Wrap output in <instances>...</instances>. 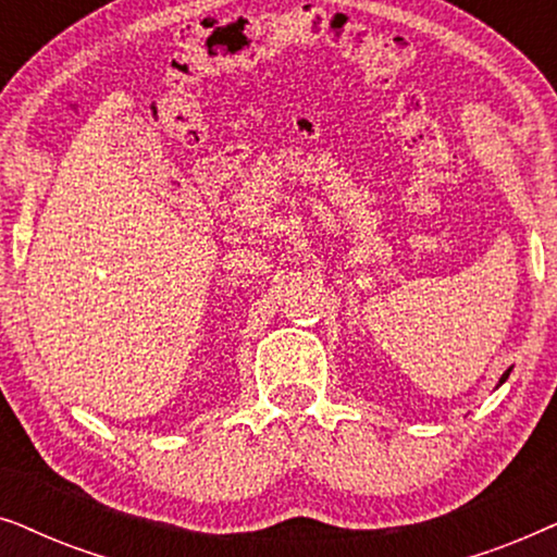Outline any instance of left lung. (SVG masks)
Returning <instances> with one entry per match:
<instances>
[{"label": "left lung", "mask_w": 557, "mask_h": 557, "mask_svg": "<svg viewBox=\"0 0 557 557\" xmlns=\"http://www.w3.org/2000/svg\"><path fill=\"white\" fill-rule=\"evenodd\" d=\"M507 377H509V370L505 372V375H502V377H499V385H502V383H505V380H507Z\"/></svg>", "instance_id": "1"}]
</instances>
